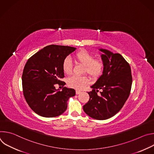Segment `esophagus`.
Masks as SVG:
<instances>
[{
  "instance_id": "1",
  "label": "esophagus",
  "mask_w": 154,
  "mask_h": 154,
  "mask_svg": "<svg viewBox=\"0 0 154 154\" xmlns=\"http://www.w3.org/2000/svg\"><path fill=\"white\" fill-rule=\"evenodd\" d=\"M81 92H82L81 91H79V90H76V91H75V93H76V94H80Z\"/></svg>"
}]
</instances>
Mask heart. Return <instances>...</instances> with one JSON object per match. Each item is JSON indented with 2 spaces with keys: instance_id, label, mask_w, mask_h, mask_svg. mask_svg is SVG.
<instances>
[{
  "instance_id": "b5f03b06",
  "label": "heart",
  "mask_w": 154,
  "mask_h": 154,
  "mask_svg": "<svg viewBox=\"0 0 154 154\" xmlns=\"http://www.w3.org/2000/svg\"><path fill=\"white\" fill-rule=\"evenodd\" d=\"M77 62L84 66L83 72L93 78L99 77L103 72V63L100 60H94V56L85 50L77 52L74 55ZM63 71L64 74L69 75L72 71V62L69 57H66L63 62ZM89 80L86 76L74 75L68 80V85L73 88L82 90L88 84Z\"/></svg>"
}]
</instances>
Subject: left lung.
Here are the masks:
<instances>
[{
	"mask_svg": "<svg viewBox=\"0 0 154 154\" xmlns=\"http://www.w3.org/2000/svg\"><path fill=\"white\" fill-rule=\"evenodd\" d=\"M99 50L102 52L103 72L90 86L93 91L88 92L90 99L83 108L91 118L105 120L115 116L124 105L130 93L132 77L129 64L121 54L105 49ZM99 89L102 91L97 95Z\"/></svg>",
	"mask_w": 154,
	"mask_h": 154,
	"instance_id": "1",
	"label": "left lung"
}]
</instances>
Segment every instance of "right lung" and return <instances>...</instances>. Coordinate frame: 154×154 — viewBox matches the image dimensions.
<instances>
[{
    "label": "right lung",
    "instance_id": "1",
    "mask_svg": "<svg viewBox=\"0 0 154 154\" xmlns=\"http://www.w3.org/2000/svg\"><path fill=\"white\" fill-rule=\"evenodd\" d=\"M75 48L50 45L32 56L26 63L22 76L24 97L32 110L38 115L52 118L63 113L68 100L75 95L72 88L64 86L61 91L55 84L64 86L63 60Z\"/></svg>",
    "mask_w": 154,
    "mask_h": 154
}]
</instances>
